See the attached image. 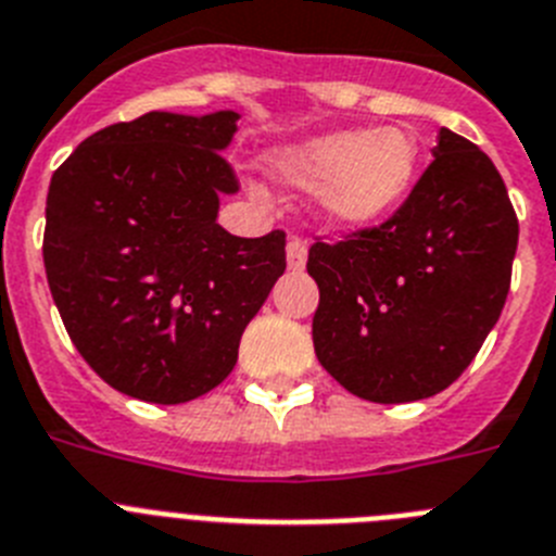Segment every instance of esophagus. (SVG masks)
<instances>
[{
	"instance_id": "1",
	"label": "esophagus",
	"mask_w": 556,
	"mask_h": 556,
	"mask_svg": "<svg viewBox=\"0 0 556 556\" xmlns=\"http://www.w3.org/2000/svg\"><path fill=\"white\" fill-rule=\"evenodd\" d=\"M307 265V243L302 238L288 240V268L291 271H302Z\"/></svg>"
}]
</instances>
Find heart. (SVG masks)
Here are the masks:
<instances>
[{"mask_svg":"<svg viewBox=\"0 0 556 556\" xmlns=\"http://www.w3.org/2000/svg\"><path fill=\"white\" fill-rule=\"evenodd\" d=\"M268 173L285 187L316 192L318 215L338 229H366L392 215L412 192L419 139L405 125L341 128L279 144Z\"/></svg>","mask_w":556,"mask_h":556,"instance_id":"1","label":"heart"}]
</instances>
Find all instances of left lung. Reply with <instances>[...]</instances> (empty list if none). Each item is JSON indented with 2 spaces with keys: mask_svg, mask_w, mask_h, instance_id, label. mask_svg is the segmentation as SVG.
<instances>
[{
  "mask_svg": "<svg viewBox=\"0 0 556 556\" xmlns=\"http://www.w3.org/2000/svg\"><path fill=\"white\" fill-rule=\"evenodd\" d=\"M515 251L518 218L501 173L439 128L431 167L392 220L311 249L318 364L369 403L433 397L498 321Z\"/></svg>",
  "mask_w": 556,
  "mask_h": 556,
  "instance_id": "obj_1",
  "label": "left lung"
}]
</instances>
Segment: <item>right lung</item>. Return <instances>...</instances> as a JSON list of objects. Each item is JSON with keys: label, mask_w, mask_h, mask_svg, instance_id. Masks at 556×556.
Returning a JSON list of instances; mask_svg holds the SVG:
<instances>
[{"label": "right lung", "mask_w": 556, "mask_h": 556, "mask_svg": "<svg viewBox=\"0 0 556 556\" xmlns=\"http://www.w3.org/2000/svg\"><path fill=\"white\" fill-rule=\"evenodd\" d=\"M240 114L148 111L77 144L47 192L45 268L72 344L144 403H190L229 378L245 325L285 274V235L218 224L238 181Z\"/></svg>", "instance_id": "1"}]
</instances>
